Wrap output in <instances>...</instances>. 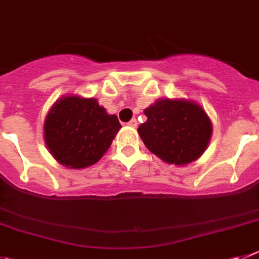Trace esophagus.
Wrapping results in <instances>:
<instances>
[{
  "label": "esophagus",
  "mask_w": 259,
  "mask_h": 259,
  "mask_svg": "<svg viewBox=\"0 0 259 259\" xmlns=\"http://www.w3.org/2000/svg\"><path fill=\"white\" fill-rule=\"evenodd\" d=\"M127 124L128 125H130V127H137V120L136 119H131V120H130V122H128L127 123Z\"/></svg>",
  "instance_id": "34e87169"
}]
</instances>
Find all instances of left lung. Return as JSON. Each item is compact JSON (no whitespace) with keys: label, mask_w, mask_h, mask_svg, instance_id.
<instances>
[{"label":"left lung","mask_w":259,"mask_h":259,"mask_svg":"<svg viewBox=\"0 0 259 259\" xmlns=\"http://www.w3.org/2000/svg\"><path fill=\"white\" fill-rule=\"evenodd\" d=\"M144 113L148 120L137 131L146 148L163 162L186 165L207 149L212 123L195 101L162 99Z\"/></svg>","instance_id":"8db88e82"}]
</instances>
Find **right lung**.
Wrapping results in <instances>:
<instances>
[{
    "instance_id": "add662e5",
    "label": "right lung",
    "mask_w": 259,
    "mask_h": 259,
    "mask_svg": "<svg viewBox=\"0 0 259 259\" xmlns=\"http://www.w3.org/2000/svg\"><path fill=\"white\" fill-rule=\"evenodd\" d=\"M120 128L94 97L64 96L47 114L45 142L61 165L82 169L100 160Z\"/></svg>"
}]
</instances>
